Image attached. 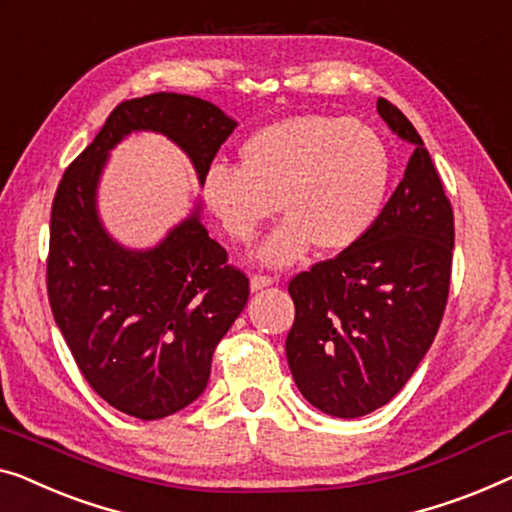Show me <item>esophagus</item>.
Returning a JSON list of instances; mask_svg holds the SVG:
<instances>
[{
  "label": "esophagus",
  "mask_w": 512,
  "mask_h": 512,
  "mask_svg": "<svg viewBox=\"0 0 512 512\" xmlns=\"http://www.w3.org/2000/svg\"><path fill=\"white\" fill-rule=\"evenodd\" d=\"M273 283H276V278L262 276V273H255V276L250 278V290L259 292V290H264V287H269V285H273Z\"/></svg>",
  "instance_id": "obj_1"
}]
</instances>
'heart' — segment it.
<instances>
[{
  "instance_id": "b5f03b06",
  "label": "heart",
  "mask_w": 512,
  "mask_h": 512,
  "mask_svg": "<svg viewBox=\"0 0 512 512\" xmlns=\"http://www.w3.org/2000/svg\"><path fill=\"white\" fill-rule=\"evenodd\" d=\"M241 167L213 162L201 178L208 211L234 243L255 239L278 211L257 259L287 266L318 246L341 253L362 241L383 211L392 155L376 127L338 115H290L246 139Z\"/></svg>"
}]
</instances>
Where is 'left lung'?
<instances>
[{"instance_id": "left-lung-1", "label": "left lung", "mask_w": 512, "mask_h": 512, "mask_svg": "<svg viewBox=\"0 0 512 512\" xmlns=\"http://www.w3.org/2000/svg\"><path fill=\"white\" fill-rule=\"evenodd\" d=\"M378 113L415 146L401 183L362 241L287 285L294 383L322 413L348 420L397 397L427 355L448 304L455 248V215L420 134L383 97Z\"/></svg>"}]
</instances>
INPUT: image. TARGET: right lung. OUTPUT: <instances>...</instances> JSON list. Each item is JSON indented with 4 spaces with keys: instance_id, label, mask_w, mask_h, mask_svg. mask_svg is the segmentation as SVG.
Instances as JSON below:
<instances>
[{
    "instance_id": "obj_1",
    "label": "right lung",
    "mask_w": 512,
    "mask_h": 512,
    "mask_svg": "<svg viewBox=\"0 0 512 512\" xmlns=\"http://www.w3.org/2000/svg\"><path fill=\"white\" fill-rule=\"evenodd\" d=\"M136 129L178 143L201 181L236 120L206 99L174 92L115 106L57 185L46 285L53 318L92 390L120 413L160 420L206 390L213 350L246 306L250 280L227 264L199 211L143 253L104 232L99 176L109 150Z\"/></svg>"
}]
</instances>
